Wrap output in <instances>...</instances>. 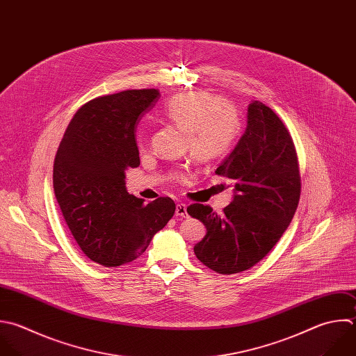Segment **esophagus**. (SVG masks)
<instances>
[{"instance_id": "esophagus-1", "label": "esophagus", "mask_w": 356, "mask_h": 356, "mask_svg": "<svg viewBox=\"0 0 356 356\" xmlns=\"http://www.w3.org/2000/svg\"><path fill=\"white\" fill-rule=\"evenodd\" d=\"M175 216H179V217H186L188 213H186V204L185 203H178L177 207H175Z\"/></svg>"}]
</instances>
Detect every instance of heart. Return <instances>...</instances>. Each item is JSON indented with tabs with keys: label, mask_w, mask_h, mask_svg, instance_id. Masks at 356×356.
<instances>
[{
	"label": "heart",
	"mask_w": 356,
	"mask_h": 356,
	"mask_svg": "<svg viewBox=\"0 0 356 356\" xmlns=\"http://www.w3.org/2000/svg\"><path fill=\"white\" fill-rule=\"evenodd\" d=\"M164 115L186 134V147L199 163L224 156L239 132V118L232 106L207 93L174 96L164 107ZM172 178H184L175 171Z\"/></svg>",
	"instance_id": "1"
}]
</instances>
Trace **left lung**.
Masks as SVG:
<instances>
[{
  "mask_svg": "<svg viewBox=\"0 0 356 356\" xmlns=\"http://www.w3.org/2000/svg\"><path fill=\"white\" fill-rule=\"evenodd\" d=\"M216 174L232 181L234 199L222 216L200 203L186 209L207 229L193 250L213 271L235 274L253 267L274 248L299 203L296 150L270 107L256 100L249 104L245 134Z\"/></svg>",
  "mask_w": 356,
  "mask_h": 356,
  "instance_id": "obj_1",
  "label": "left lung"
}]
</instances>
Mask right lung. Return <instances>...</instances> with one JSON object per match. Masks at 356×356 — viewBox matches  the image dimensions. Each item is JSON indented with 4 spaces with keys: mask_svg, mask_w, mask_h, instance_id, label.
<instances>
[{
    "mask_svg": "<svg viewBox=\"0 0 356 356\" xmlns=\"http://www.w3.org/2000/svg\"><path fill=\"white\" fill-rule=\"evenodd\" d=\"M159 96L142 89L90 100L56 154L53 184L65 222L82 252L106 267L138 259L175 213L171 197L145 204L125 186V171L140 164L136 124Z\"/></svg>",
    "mask_w": 356,
    "mask_h": 356,
    "instance_id": "obj_1",
    "label": "right lung"
}]
</instances>
